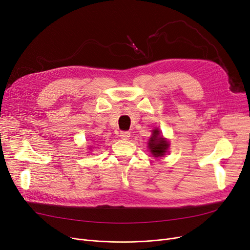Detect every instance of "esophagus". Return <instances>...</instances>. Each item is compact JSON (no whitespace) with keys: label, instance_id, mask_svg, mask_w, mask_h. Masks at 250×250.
<instances>
[{"label":"esophagus","instance_id":"obj_1","mask_svg":"<svg viewBox=\"0 0 250 250\" xmlns=\"http://www.w3.org/2000/svg\"><path fill=\"white\" fill-rule=\"evenodd\" d=\"M120 137H121L122 139H124V140H127V139H129V137H130V133H129V132H121Z\"/></svg>","mask_w":250,"mask_h":250}]
</instances>
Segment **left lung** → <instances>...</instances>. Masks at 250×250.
<instances>
[{
    "label": "left lung",
    "instance_id": "8db88e82",
    "mask_svg": "<svg viewBox=\"0 0 250 250\" xmlns=\"http://www.w3.org/2000/svg\"><path fill=\"white\" fill-rule=\"evenodd\" d=\"M149 149L154 157H160L165 154V152L168 149L169 144L167 141L163 139L162 136H160L159 129L156 128L153 130V135L150 138L149 141Z\"/></svg>",
    "mask_w": 250,
    "mask_h": 250
}]
</instances>
